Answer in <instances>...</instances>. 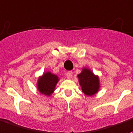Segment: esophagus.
Returning <instances> with one entry per match:
<instances>
[{"instance_id": "34e87169", "label": "esophagus", "mask_w": 133, "mask_h": 133, "mask_svg": "<svg viewBox=\"0 0 133 133\" xmlns=\"http://www.w3.org/2000/svg\"><path fill=\"white\" fill-rule=\"evenodd\" d=\"M66 75V77H67V78L70 79V78H72L73 73L72 72H67Z\"/></svg>"}]
</instances>
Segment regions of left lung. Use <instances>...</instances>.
I'll return each mask as SVG.
<instances>
[{"label": "left lung", "instance_id": "obj_1", "mask_svg": "<svg viewBox=\"0 0 133 133\" xmlns=\"http://www.w3.org/2000/svg\"><path fill=\"white\" fill-rule=\"evenodd\" d=\"M78 81L85 95L92 96L96 94L99 89V80L88 68H83L81 73L78 75Z\"/></svg>", "mask_w": 133, "mask_h": 133}]
</instances>
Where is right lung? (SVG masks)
Here are the masks:
<instances>
[{
	"mask_svg": "<svg viewBox=\"0 0 133 133\" xmlns=\"http://www.w3.org/2000/svg\"><path fill=\"white\" fill-rule=\"evenodd\" d=\"M58 81L59 77L57 76L52 74L51 72H45L38 80L37 88L41 94L50 96Z\"/></svg>",
	"mask_w": 133,
	"mask_h": 133,
	"instance_id": "add662e5",
	"label": "right lung"
}]
</instances>
